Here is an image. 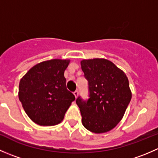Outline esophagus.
Wrapping results in <instances>:
<instances>
[{
	"label": "esophagus",
	"instance_id": "obj_1",
	"mask_svg": "<svg viewBox=\"0 0 158 158\" xmlns=\"http://www.w3.org/2000/svg\"><path fill=\"white\" fill-rule=\"evenodd\" d=\"M73 94H74L75 97H76V98H77L78 95H79V91H78V90H76V91H75L74 92H73Z\"/></svg>",
	"mask_w": 158,
	"mask_h": 158
}]
</instances>
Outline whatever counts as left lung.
Listing matches in <instances>:
<instances>
[{
  "mask_svg": "<svg viewBox=\"0 0 158 158\" xmlns=\"http://www.w3.org/2000/svg\"><path fill=\"white\" fill-rule=\"evenodd\" d=\"M81 67L88 81L89 98L76 100L82 122L94 133L111 131L123 118L131 99L128 79L122 70L106 59L83 60Z\"/></svg>",
  "mask_w": 158,
  "mask_h": 158,
  "instance_id": "left-lung-1",
  "label": "left lung"
}]
</instances>
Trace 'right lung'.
Here are the masks:
<instances>
[{"instance_id": "obj_1", "label": "right lung", "mask_w": 158, "mask_h": 158, "mask_svg": "<svg viewBox=\"0 0 158 158\" xmlns=\"http://www.w3.org/2000/svg\"><path fill=\"white\" fill-rule=\"evenodd\" d=\"M69 60L42 62L20 81L19 99L29 118L39 125L52 126L64 118L75 95L66 89L64 72Z\"/></svg>"}]
</instances>
